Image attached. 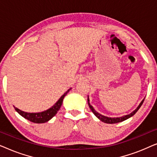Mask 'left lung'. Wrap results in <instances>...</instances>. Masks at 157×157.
I'll list each match as a JSON object with an SVG mask.
<instances>
[{
	"instance_id": "1",
	"label": "left lung",
	"mask_w": 157,
	"mask_h": 157,
	"mask_svg": "<svg viewBox=\"0 0 157 157\" xmlns=\"http://www.w3.org/2000/svg\"><path fill=\"white\" fill-rule=\"evenodd\" d=\"M144 101V98L141 101V102L139 104V105L138 106V107L135 109V110L129 114L128 115H126V116H123V117H114V118H111V117H105L104 115H101V113H98L97 111H96L95 109L93 106H91V104H90V101H89V96H88V104H89V108L91 109V110L92 112L94 113V114L96 116V117L98 118V119L100 120V121H101L103 122H104V123H106V124H116V123H119V122H121V121H125V120L129 119L130 117H132V116H134L135 113L137 112V111L139 110V109H140V107L141 106V105H142Z\"/></svg>"
}]
</instances>
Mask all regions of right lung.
<instances>
[{
    "label": "right lung",
    "instance_id": "1",
    "mask_svg": "<svg viewBox=\"0 0 157 157\" xmlns=\"http://www.w3.org/2000/svg\"><path fill=\"white\" fill-rule=\"evenodd\" d=\"M71 89V88H70L69 89H68V91L65 92V93L63 94V95H62L61 96V98L57 101V102L53 106H52L50 109H47L46 111H41V112H38V113H29V112H25V111H21L19 109L14 106L15 110H16L21 116H22L23 118H25V119L29 120V121L31 122H33V123H36V124L46 123V122L48 121L49 120H51L56 114L58 111L59 110L60 108H61L64 97H65L66 94L69 92Z\"/></svg>",
    "mask_w": 157,
    "mask_h": 157
}]
</instances>
